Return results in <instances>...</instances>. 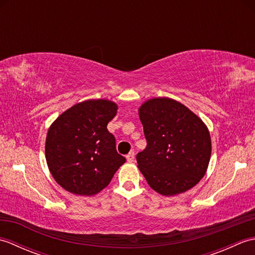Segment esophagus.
Returning a JSON list of instances; mask_svg holds the SVG:
<instances>
[{"label": "esophagus", "instance_id": "obj_1", "mask_svg": "<svg viewBox=\"0 0 255 255\" xmlns=\"http://www.w3.org/2000/svg\"><path fill=\"white\" fill-rule=\"evenodd\" d=\"M126 159H127V161L128 162H133L134 161V152L133 151H131V152H129L127 155H126Z\"/></svg>", "mask_w": 255, "mask_h": 255}]
</instances>
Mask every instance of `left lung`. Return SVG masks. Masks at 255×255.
<instances>
[{"mask_svg":"<svg viewBox=\"0 0 255 255\" xmlns=\"http://www.w3.org/2000/svg\"><path fill=\"white\" fill-rule=\"evenodd\" d=\"M147 147L137 154L149 186L164 196L184 193L204 177L211 154L208 128L197 115L169 97L139 107Z\"/></svg>","mask_w":255,"mask_h":255,"instance_id":"8db88e82","label":"left lung"}]
</instances>
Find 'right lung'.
Segmentation results:
<instances>
[{"instance_id":"add662e5","label":"right lung","mask_w":255,"mask_h":255,"mask_svg":"<svg viewBox=\"0 0 255 255\" xmlns=\"http://www.w3.org/2000/svg\"><path fill=\"white\" fill-rule=\"evenodd\" d=\"M117 104L88 100L62 113L48 129L46 161L52 177L66 191L92 196L104 189L126 159L117 153L107 124Z\"/></svg>"}]
</instances>
